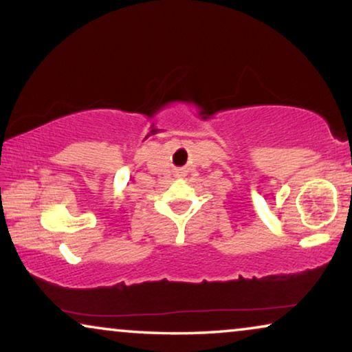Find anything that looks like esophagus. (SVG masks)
Segmentation results:
<instances>
[{
	"label": "esophagus",
	"mask_w": 352,
	"mask_h": 352,
	"mask_svg": "<svg viewBox=\"0 0 352 352\" xmlns=\"http://www.w3.org/2000/svg\"><path fill=\"white\" fill-rule=\"evenodd\" d=\"M183 175H185V170H178L177 172V177H183Z\"/></svg>",
	"instance_id": "obj_1"
}]
</instances>
